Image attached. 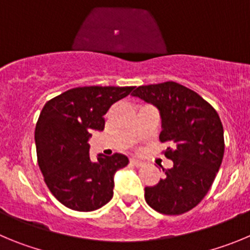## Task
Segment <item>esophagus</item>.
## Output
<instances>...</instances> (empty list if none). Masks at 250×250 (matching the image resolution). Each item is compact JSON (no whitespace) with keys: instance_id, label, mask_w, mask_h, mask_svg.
Segmentation results:
<instances>
[{"instance_id":"obj_1","label":"esophagus","mask_w":250,"mask_h":250,"mask_svg":"<svg viewBox=\"0 0 250 250\" xmlns=\"http://www.w3.org/2000/svg\"><path fill=\"white\" fill-rule=\"evenodd\" d=\"M129 162L132 166H136V167H141V166H143V162L139 161V159H137V158H130Z\"/></svg>"}]
</instances>
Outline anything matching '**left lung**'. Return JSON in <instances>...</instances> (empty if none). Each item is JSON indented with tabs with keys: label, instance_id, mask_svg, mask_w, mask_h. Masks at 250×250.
<instances>
[{
	"label": "left lung",
	"instance_id": "8db88e82",
	"mask_svg": "<svg viewBox=\"0 0 250 250\" xmlns=\"http://www.w3.org/2000/svg\"><path fill=\"white\" fill-rule=\"evenodd\" d=\"M132 96L158 108L159 141L169 143L164 156L173 161L164 178L146 187V202L162 214H183L201 203L214 182L223 161V125L206 100L177 82L139 86Z\"/></svg>",
	"mask_w": 250,
	"mask_h": 250
}]
</instances>
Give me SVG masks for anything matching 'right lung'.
<instances>
[{
  "label": "right lung",
  "instance_id": "right-lung-1",
  "mask_svg": "<svg viewBox=\"0 0 250 250\" xmlns=\"http://www.w3.org/2000/svg\"><path fill=\"white\" fill-rule=\"evenodd\" d=\"M134 87H77L49 100L35 130L40 169L48 189L67 208L92 212L113 197L114 173L128 164L125 154L89 158L92 130H103L111 105Z\"/></svg>",
  "mask_w": 250,
  "mask_h": 250
}]
</instances>
